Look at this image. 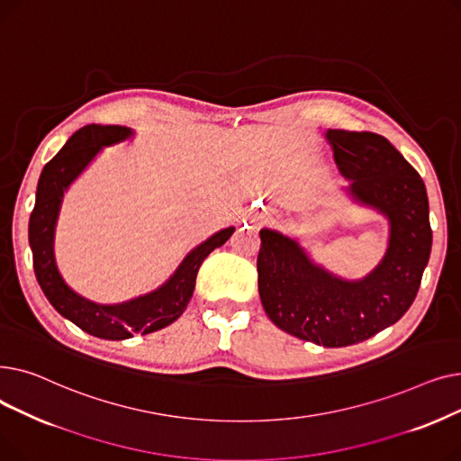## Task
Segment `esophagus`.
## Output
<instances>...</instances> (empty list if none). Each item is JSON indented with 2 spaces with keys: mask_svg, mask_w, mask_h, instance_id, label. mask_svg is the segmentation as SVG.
I'll list each match as a JSON object with an SVG mask.
<instances>
[{
  "mask_svg": "<svg viewBox=\"0 0 461 461\" xmlns=\"http://www.w3.org/2000/svg\"><path fill=\"white\" fill-rule=\"evenodd\" d=\"M265 222H267V214H263V212H254L252 214V224L254 226H261Z\"/></svg>",
  "mask_w": 461,
  "mask_h": 461,
  "instance_id": "34e87169",
  "label": "esophagus"
}]
</instances>
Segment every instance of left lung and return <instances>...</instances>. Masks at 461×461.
Segmentation results:
<instances>
[{
	"mask_svg": "<svg viewBox=\"0 0 461 461\" xmlns=\"http://www.w3.org/2000/svg\"><path fill=\"white\" fill-rule=\"evenodd\" d=\"M351 196L391 222L389 250L358 282L313 265L289 237L261 230L258 289L269 320L325 348L353 346L396 323L413 304L431 252L424 181L394 145L374 132L327 131Z\"/></svg>",
	"mask_w": 461,
	"mask_h": 461,
	"instance_id": "left-lung-1",
	"label": "left lung"
}]
</instances>
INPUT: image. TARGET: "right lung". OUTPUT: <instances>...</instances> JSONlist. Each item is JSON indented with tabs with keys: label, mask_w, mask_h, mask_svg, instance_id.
I'll return each instance as SVG.
<instances>
[{
	"label": "right lung",
	"mask_w": 461,
	"mask_h": 461,
	"mask_svg": "<svg viewBox=\"0 0 461 461\" xmlns=\"http://www.w3.org/2000/svg\"><path fill=\"white\" fill-rule=\"evenodd\" d=\"M131 134V129L119 125H87L72 134L63 149L42 167L30 216L33 269L42 294L63 318L104 340H125L136 332L148 334L174 323L192 299L200 265L235 231V228H226L209 237L183 259L172 278L149 295L123 304H96L72 292L58 273L52 250L63 192L104 145L117 143Z\"/></svg>",
	"instance_id": "1"
}]
</instances>
